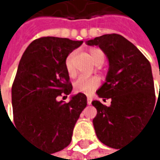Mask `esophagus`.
I'll return each mask as SVG.
<instances>
[{
	"mask_svg": "<svg viewBox=\"0 0 160 160\" xmlns=\"http://www.w3.org/2000/svg\"><path fill=\"white\" fill-rule=\"evenodd\" d=\"M92 100H93V98H92L91 97H88V98H87V104H88V105H90V104L92 103Z\"/></svg>",
	"mask_w": 160,
	"mask_h": 160,
	"instance_id": "obj_1",
	"label": "esophagus"
}]
</instances>
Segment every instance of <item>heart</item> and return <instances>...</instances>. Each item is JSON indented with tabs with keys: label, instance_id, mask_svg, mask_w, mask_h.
Returning a JSON list of instances; mask_svg holds the SVG:
<instances>
[{
	"label": "heart",
	"instance_id": "1",
	"mask_svg": "<svg viewBox=\"0 0 160 160\" xmlns=\"http://www.w3.org/2000/svg\"><path fill=\"white\" fill-rule=\"evenodd\" d=\"M89 54L92 61L96 63H102L104 61V56L103 53L101 52V50L98 49V48H91L89 50ZM74 59H75V53H70L67 58L65 60V69L67 74L69 75V77L73 78L76 76V69L74 67ZM100 84V82L98 78L97 77H90V78H86V77H79L77 81L74 82V90L77 93H82V94H86L89 95L92 92H94Z\"/></svg>",
	"mask_w": 160,
	"mask_h": 160
}]
</instances>
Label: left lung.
Returning <instances> with one entry per match:
<instances>
[{
  "label": "left lung",
  "instance_id": "obj_1",
  "mask_svg": "<svg viewBox=\"0 0 160 160\" xmlns=\"http://www.w3.org/2000/svg\"><path fill=\"white\" fill-rule=\"evenodd\" d=\"M86 43L98 46L109 62L105 82L97 95L103 100L111 98V105L92 101L97 109L93 119L95 132L103 144L118 149L137 134L155 103L156 107L158 104L151 64L131 42L118 34H106Z\"/></svg>",
  "mask_w": 160,
  "mask_h": 160
}]
</instances>
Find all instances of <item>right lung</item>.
<instances>
[{
	"mask_svg": "<svg viewBox=\"0 0 160 160\" xmlns=\"http://www.w3.org/2000/svg\"><path fill=\"white\" fill-rule=\"evenodd\" d=\"M82 42L57 37L33 41L22 57L12 85L16 127L52 154L70 144L75 124L87 105L82 93L72 96L69 102L57 99L72 92L64 63Z\"/></svg>",
	"mask_w": 160,
	"mask_h": 160,
	"instance_id": "1",
	"label": "right lung"
}]
</instances>
